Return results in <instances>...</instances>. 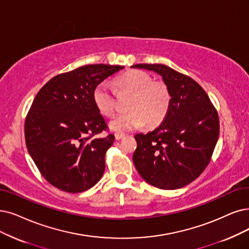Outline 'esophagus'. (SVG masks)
Listing matches in <instances>:
<instances>
[{
    "label": "esophagus",
    "instance_id": "1",
    "mask_svg": "<svg viewBox=\"0 0 249 249\" xmlns=\"http://www.w3.org/2000/svg\"><path fill=\"white\" fill-rule=\"evenodd\" d=\"M114 137H115V140L119 141V140H123V139H124V138H125V135L119 134V133H115V134H114Z\"/></svg>",
    "mask_w": 249,
    "mask_h": 249
}]
</instances>
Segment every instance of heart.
Listing matches in <instances>:
<instances>
[{
    "label": "heart",
    "instance_id": "b5f03b06",
    "mask_svg": "<svg viewBox=\"0 0 249 249\" xmlns=\"http://www.w3.org/2000/svg\"><path fill=\"white\" fill-rule=\"evenodd\" d=\"M118 94L132 93L127 102V112L118 114L109 124L117 133H125L142 126L154 127L160 124L171 108L172 96L163 82H155L142 71H130L114 81ZM93 102L104 116H112L116 109L115 94L105 83L98 84L93 90Z\"/></svg>",
    "mask_w": 249,
    "mask_h": 249
}]
</instances>
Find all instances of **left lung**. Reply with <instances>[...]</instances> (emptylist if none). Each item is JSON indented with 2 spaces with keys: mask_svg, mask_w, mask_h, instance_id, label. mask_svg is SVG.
Masks as SVG:
<instances>
[{
  "mask_svg": "<svg viewBox=\"0 0 249 249\" xmlns=\"http://www.w3.org/2000/svg\"><path fill=\"white\" fill-rule=\"evenodd\" d=\"M161 75L171 108L154 131L135 136L133 161L150 185L175 190L193 182L210 163L220 134L214 106L194 79L163 64H136Z\"/></svg>",
  "mask_w": 249,
  "mask_h": 249,
  "instance_id": "8db88e82",
  "label": "left lung"
}]
</instances>
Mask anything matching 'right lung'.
I'll return each mask as SVG.
<instances>
[{
    "label": "right lung",
    "mask_w": 249,
    "mask_h": 249,
    "mask_svg": "<svg viewBox=\"0 0 249 249\" xmlns=\"http://www.w3.org/2000/svg\"><path fill=\"white\" fill-rule=\"evenodd\" d=\"M124 68L90 64L54 76L38 91L24 124L25 143L39 173L68 193L96 185L105 171L113 135L93 102L94 88Z\"/></svg>",
    "instance_id": "obj_1"
}]
</instances>
